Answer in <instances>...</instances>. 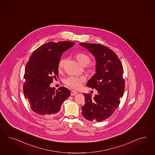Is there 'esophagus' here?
<instances>
[{"mask_svg":"<svg viewBox=\"0 0 155 155\" xmlns=\"http://www.w3.org/2000/svg\"><path fill=\"white\" fill-rule=\"evenodd\" d=\"M76 94H78V92L75 91H72L71 92V95L72 96H74V95H76Z\"/></svg>","mask_w":155,"mask_h":155,"instance_id":"obj_1","label":"esophagus"}]
</instances>
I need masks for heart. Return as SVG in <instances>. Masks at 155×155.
I'll return each mask as SVG.
<instances>
[{
    "label": "heart",
    "mask_w": 155,
    "mask_h": 155,
    "mask_svg": "<svg viewBox=\"0 0 155 155\" xmlns=\"http://www.w3.org/2000/svg\"><path fill=\"white\" fill-rule=\"evenodd\" d=\"M75 58L79 64L85 67L88 65L91 61V58L86 54L83 52H79L75 55ZM66 59L65 58H62L60 59L58 63V70L61 71L63 70L65 64ZM85 81V78L84 77H74L70 76L68 77L64 80V83L69 88L74 90H78L80 88L83 83Z\"/></svg>",
    "instance_id": "obj_1"
}]
</instances>
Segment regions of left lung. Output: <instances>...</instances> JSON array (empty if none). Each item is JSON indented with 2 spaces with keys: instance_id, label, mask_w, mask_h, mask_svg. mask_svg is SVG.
Here are the masks:
<instances>
[{
  "instance_id": "8db88e82",
  "label": "left lung",
  "mask_w": 155,
  "mask_h": 155,
  "mask_svg": "<svg viewBox=\"0 0 155 155\" xmlns=\"http://www.w3.org/2000/svg\"><path fill=\"white\" fill-rule=\"evenodd\" d=\"M79 45L95 57L96 74L87 86L97 91L94 97L84 94L85 103L81 108L82 115L87 120L99 122L112 115L120 104L125 87L123 67L117 55L108 47L94 43Z\"/></svg>"
}]
</instances>
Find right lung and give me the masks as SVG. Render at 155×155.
Returning a JSON list of instances; mask_svg holds the SVG:
<instances>
[{
    "label": "right lung",
    "mask_w": 155,
    "mask_h": 155,
    "mask_svg": "<svg viewBox=\"0 0 155 155\" xmlns=\"http://www.w3.org/2000/svg\"><path fill=\"white\" fill-rule=\"evenodd\" d=\"M74 45L71 41L49 42L40 46L30 56L25 66L23 91L30 107L36 114L45 117L56 115L70 90L51 87L53 79L58 78V63L64 52Z\"/></svg>",
    "instance_id": "obj_1"
}]
</instances>
